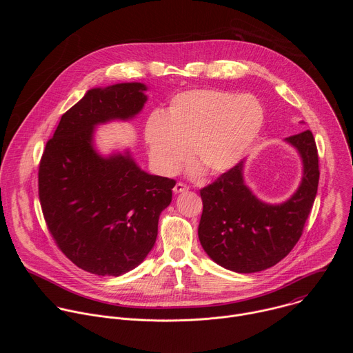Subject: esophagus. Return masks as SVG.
I'll return each instance as SVG.
<instances>
[{
    "instance_id": "esophagus-1",
    "label": "esophagus",
    "mask_w": 353,
    "mask_h": 353,
    "mask_svg": "<svg viewBox=\"0 0 353 353\" xmlns=\"http://www.w3.org/2000/svg\"><path fill=\"white\" fill-rule=\"evenodd\" d=\"M187 190H188V187H187L185 184H183V183H177V184L174 185V188H173L174 194H180V192H184V191H187Z\"/></svg>"
}]
</instances>
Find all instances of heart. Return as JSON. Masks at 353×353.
I'll return each instance as SVG.
<instances>
[{
    "instance_id": "b5f03b06",
    "label": "heart",
    "mask_w": 353,
    "mask_h": 353,
    "mask_svg": "<svg viewBox=\"0 0 353 353\" xmlns=\"http://www.w3.org/2000/svg\"><path fill=\"white\" fill-rule=\"evenodd\" d=\"M263 123L264 110L254 96L191 89L170 100L166 114H150L143 134L150 163L161 174H176L190 150L204 172L221 174L247 154Z\"/></svg>"
}]
</instances>
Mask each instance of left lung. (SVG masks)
<instances>
[{
  "label": "left lung",
  "mask_w": 353,
  "mask_h": 353,
  "mask_svg": "<svg viewBox=\"0 0 353 353\" xmlns=\"http://www.w3.org/2000/svg\"><path fill=\"white\" fill-rule=\"evenodd\" d=\"M303 162L296 192L282 204H267L245 185L244 161L199 191L203 215L199 243L221 267L251 274L285 259L299 241L317 194L319 154L310 130L285 138Z\"/></svg>",
  "instance_id": "left-lung-1"
}]
</instances>
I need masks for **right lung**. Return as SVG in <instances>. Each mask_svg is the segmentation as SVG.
Returning a JSON list of instances; mask_svg holds the SVG:
<instances>
[{"mask_svg": "<svg viewBox=\"0 0 353 353\" xmlns=\"http://www.w3.org/2000/svg\"><path fill=\"white\" fill-rule=\"evenodd\" d=\"M139 82L94 88L61 116L39 166V198L59 248L81 270L123 275L152 250L173 179L149 174L128 150L108 158L93 145L99 124L131 120L146 102Z\"/></svg>", "mask_w": 353, "mask_h": 353, "instance_id": "1", "label": "right lung"}]
</instances>
